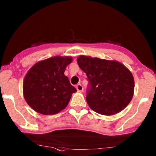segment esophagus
<instances>
[{"mask_svg":"<svg viewBox=\"0 0 156 156\" xmlns=\"http://www.w3.org/2000/svg\"><path fill=\"white\" fill-rule=\"evenodd\" d=\"M76 89L78 92H83V87L81 83H78V84L76 85Z\"/></svg>","mask_w":156,"mask_h":156,"instance_id":"esophagus-1","label":"esophagus"}]
</instances>
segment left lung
I'll return each instance as SVG.
<instances>
[{"mask_svg":"<svg viewBox=\"0 0 156 156\" xmlns=\"http://www.w3.org/2000/svg\"><path fill=\"white\" fill-rule=\"evenodd\" d=\"M89 81L86 99L93 111L112 115L123 110L133 97L134 81L131 72L122 63L90 57L77 60Z\"/></svg>","mask_w":156,"mask_h":156,"instance_id":"left-lung-1","label":"left lung"}]
</instances>
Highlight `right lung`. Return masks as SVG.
I'll return each mask as SVG.
<instances>
[{"mask_svg":"<svg viewBox=\"0 0 156 156\" xmlns=\"http://www.w3.org/2000/svg\"><path fill=\"white\" fill-rule=\"evenodd\" d=\"M70 57H55L33 66L24 78L23 93L27 104L44 115L56 114L66 107L77 90L64 75Z\"/></svg>","mask_w":156,"mask_h":156,"instance_id":"add662e5","label":"right lung"}]
</instances>
